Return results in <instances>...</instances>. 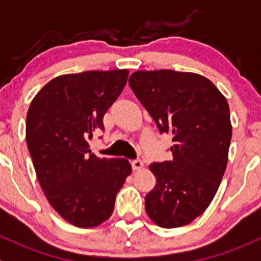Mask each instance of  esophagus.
<instances>
[{
	"label": "esophagus",
	"instance_id": "34e87169",
	"mask_svg": "<svg viewBox=\"0 0 261 261\" xmlns=\"http://www.w3.org/2000/svg\"><path fill=\"white\" fill-rule=\"evenodd\" d=\"M133 169L134 170H140L141 168H142L143 167V163H142V161H140V160H135V161H133Z\"/></svg>",
	"mask_w": 261,
	"mask_h": 261
}]
</instances>
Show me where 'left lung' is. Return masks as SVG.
<instances>
[{
	"label": "left lung",
	"mask_w": 261,
	"mask_h": 261,
	"mask_svg": "<svg viewBox=\"0 0 261 261\" xmlns=\"http://www.w3.org/2000/svg\"><path fill=\"white\" fill-rule=\"evenodd\" d=\"M131 89L161 134H172L173 161L152 163L157 184L146 212L157 226L193 222L214 200L226 172L232 139L226 97L208 79L173 70L136 71Z\"/></svg>",
	"instance_id": "obj_1"
}]
</instances>
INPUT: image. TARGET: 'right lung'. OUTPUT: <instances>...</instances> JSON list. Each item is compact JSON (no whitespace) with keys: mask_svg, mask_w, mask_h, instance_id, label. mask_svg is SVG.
Returning a JSON list of instances; mask_svg holds the SVG:
<instances>
[{"mask_svg":"<svg viewBox=\"0 0 261 261\" xmlns=\"http://www.w3.org/2000/svg\"><path fill=\"white\" fill-rule=\"evenodd\" d=\"M127 77L128 70L61 74L37 93L27 114V146L40 188L60 216L80 228L112 216L133 170L125 158L97 157L87 142L104 130V114Z\"/></svg>","mask_w":261,"mask_h":261,"instance_id":"add662e5","label":"right lung"}]
</instances>
